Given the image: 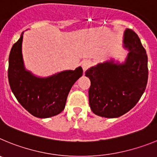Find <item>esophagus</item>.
I'll return each mask as SVG.
<instances>
[{"label": "esophagus", "mask_w": 157, "mask_h": 157, "mask_svg": "<svg viewBox=\"0 0 157 157\" xmlns=\"http://www.w3.org/2000/svg\"><path fill=\"white\" fill-rule=\"evenodd\" d=\"M91 65V61L90 60H89V59H86V60H84V61L82 62V69L84 71H86L87 70V69L90 67V66Z\"/></svg>", "instance_id": "34e87169"}]
</instances>
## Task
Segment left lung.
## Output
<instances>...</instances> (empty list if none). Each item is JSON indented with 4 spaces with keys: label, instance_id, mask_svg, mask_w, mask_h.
Wrapping results in <instances>:
<instances>
[{
    "label": "left lung",
    "instance_id": "obj_1",
    "mask_svg": "<svg viewBox=\"0 0 157 157\" xmlns=\"http://www.w3.org/2000/svg\"><path fill=\"white\" fill-rule=\"evenodd\" d=\"M129 51L124 63L113 59L97 64L86 71L90 79L89 102L94 114L117 118L134 108L146 88L148 57L135 32L127 29L123 38Z\"/></svg>",
    "mask_w": 157,
    "mask_h": 157
}]
</instances>
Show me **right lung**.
I'll list each match as a JSON object with an SVG mask.
<instances>
[{"instance_id":"1","label":"right lung","mask_w":157,"mask_h":157,"mask_svg":"<svg viewBox=\"0 0 157 157\" xmlns=\"http://www.w3.org/2000/svg\"><path fill=\"white\" fill-rule=\"evenodd\" d=\"M22 33L11 49L8 77L11 90L19 104L37 118H48L64 109L67 98L74 83L82 75V68L63 71L39 78L25 69L22 56Z\"/></svg>"}]
</instances>
